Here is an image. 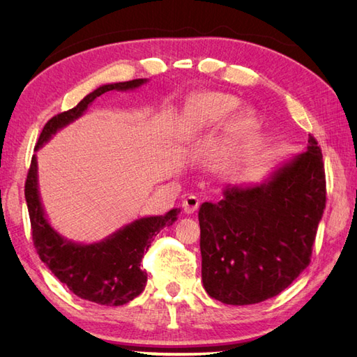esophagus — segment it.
Here are the masks:
<instances>
[{
  "instance_id": "34e87169",
  "label": "esophagus",
  "mask_w": 357,
  "mask_h": 357,
  "mask_svg": "<svg viewBox=\"0 0 357 357\" xmlns=\"http://www.w3.org/2000/svg\"><path fill=\"white\" fill-rule=\"evenodd\" d=\"M199 207V199L195 195H189L185 201H183V210H185L186 214L195 213Z\"/></svg>"
}]
</instances>
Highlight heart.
Listing matches in <instances>:
<instances>
[{
  "instance_id": "1",
  "label": "heart",
  "mask_w": 357,
  "mask_h": 357,
  "mask_svg": "<svg viewBox=\"0 0 357 357\" xmlns=\"http://www.w3.org/2000/svg\"><path fill=\"white\" fill-rule=\"evenodd\" d=\"M240 102L238 96L223 92H205L195 96L180 119L177 137L181 142H190L215 131L228 121ZM231 117L229 132L232 137L245 134L248 129L253 128L256 121L255 112L248 107H243Z\"/></svg>"
}]
</instances>
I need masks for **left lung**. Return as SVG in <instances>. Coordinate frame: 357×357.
I'll list each match as a JSON object with an SVG mask.
<instances>
[{"label": "left lung", "mask_w": 357, "mask_h": 357, "mask_svg": "<svg viewBox=\"0 0 357 357\" xmlns=\"http://www.w3.org/2000/svg\"><path fill=\"white\" fill-rule=\"evenodd\" d=\"M321 150L278 164L261 183L226 185L219 202H202V286L223 304L250 305L283 291L310 264L326 204Z\"/></svg>", "instance_id": "obj_1"}]
</instances>
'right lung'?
Instances as JSON below:
<instances>
[{
	"mask_svg": "<svg viewBox=\"0 0 357 357\" xmlns=\"http://www.w3.org/2000/svg\"><path fill=\"white\" fill-rule=\"evenodd\" d=\"M147 82V79H135L96 88L74 109L52 117L43 128L34 150L38 152L62 128L77 121L102 93L135 91ZM25 199L36 250L52 274L79 298L113 307L126 304L144 290L147 274L139 266L142 259L160 229L174 223L180 213V208H172L164 215H146L135 219L104 240L91 244L67 240L50 225L43 207L38 189L37 155L31 159L25 183Z\"/></svg>",
	"mask_w": 357,
	"mask_h": 357,
	"instance_id": "add662e5",
	"label": "right lung"
}]
</instances>
